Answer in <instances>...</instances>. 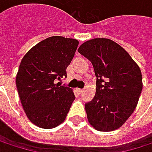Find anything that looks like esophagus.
<instances>
[{"label": "esophagus", "instance_id": "1", "mask_svg": "<svg viewBox=\"0 0 152 152\" xmlns=\"http://www.w3.org/2000/svg\"><path fill=\"white\" fill-rule=\"evenodd\" d=\"M77 91H78V92H79L80 94H81V93H82V92L83 91V89H78Z\"/></svg>", "mask_w": 152, "mask_h": 152}]
</instances>
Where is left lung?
Wrapping results in <instances>:
<instances>
[{
	"mask_svg": "<svg viewBox=\"0 0 152 152\" xmlns=\"http://www.w3.org/2000/svg\"><path fill=\"white\" fill-rule=\"evenodd\" d=\"M78 52L91 61L97 77L96 94L84 105L89 122L99 131L119 129L138 103L142 89L140 68L127 51L108 39L88 40Z\"/></svg>",
	"mask_w": 152,
	"mask_h": 152,
	"instance_id": "left-lung-1",
	"label": "left lung"
}]
</instances>
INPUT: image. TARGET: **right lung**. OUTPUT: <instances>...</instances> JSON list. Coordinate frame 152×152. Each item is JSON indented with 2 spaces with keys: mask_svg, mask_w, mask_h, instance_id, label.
Wrapping results in <instances>:
<instances>
[{
  "mask_svg": "<svg viewBox=\"0 0 152 152\" xmlns=\"http://www.w3.org/2000/svg\"><path fill=\"white\" fill-rule=\"evenodd\" d=\"M77 46L76 39L53 36L22 59L15 78L17 92L27 117L36 126L53 129L65 120L76 97L70 88L56 81L67 77Z\"/></svg>",
  "mask_w": 152,
  "mask_h": 152,
  "instance_id": "obj_1",
  "label": "right lung"
}]
</instances>
